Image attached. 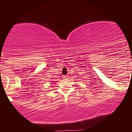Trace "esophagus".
Segmentation results:
<instances>
[{"instance_id": "1", "label": "esophagus", "mask_w": 132, "mask_h": 132, "mask_svg": "<svg viewBox=\"0 0 132 132\" xmlns=\"http://www.w3.org/2000/svg\"><path fill=\"white\" fill-rule=\"evenodd\" d=\"M68 76H63V78H64V79H66V78H68Z\"/></svg>"}]
</instances>
